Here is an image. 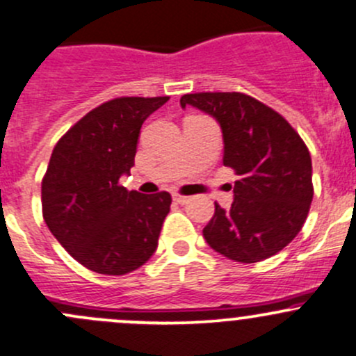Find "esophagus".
I'll return each instance as SVG.
<instances>
[{"instance_id":"1","label":"esophagus","mask_w":356,"mask_h":356,"mask_svg":"<svg viewBox=\"0 0 356 356\" xmlns=\"http://www.w3.org/2000/svg\"><path fill=\"white\" fill-rule=\"evenodd\" d=\"M172 198H174L175 203H179V204H186L189 201L188 196H181V195H177V193H175V195L172 196Z\"/></svg>"}]
</instances>
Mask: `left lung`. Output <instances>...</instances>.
Instances as JSON below:
<instances>
[{"instance_id": "left-lung-1", "label": "left lung", "mask_w": 356, "mask_h": 356, "mask_svg": "<svg viewBox=\"0 0 356 356\" xmlns=\"http://www.w3.org/2000/svg\"><path fill=\"white\" fill-rule=\"evenodd\" d=\"M195 106L218 122L224 165L238 175L234 201L215 213L203 236L217 253L254 264L296 238L314 198L307 145L282 115L243 92H195L181 106Z\"/></svg>"}]
</instances>
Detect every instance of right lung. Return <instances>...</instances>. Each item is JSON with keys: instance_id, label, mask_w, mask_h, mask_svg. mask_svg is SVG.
<instances>
[{"instance_id": "right-lung-1", "label": "right lung", "mask_w": 356, "mask_h": 356, "mask_svg": "<svg viewBox=\"0 0 356 356\" xmlns=\"http://www.w3.org/2000/svg\"><path fill=\"white\" fill-rule=\"evenodd\" d=\"M167 102L168 96L110 99L68 129L53 149L41 184L42 217L89 270L124 275L155 253L172 196L127 191L118 179L131 174L143 122Z\"/></svg>"}]
</instances>
